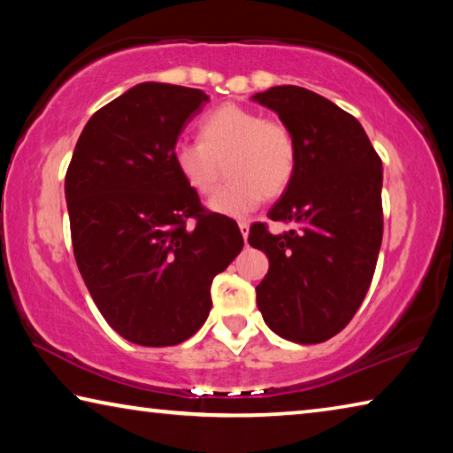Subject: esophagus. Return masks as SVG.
Masks as SVG:
<instances>
[{
  "mask_svg": "<svg viewBox=\"0 0 453 453\" xmlns=\"http://www.w3.org/2000/svg\"><path fill=\"white\" fill-rule=\"evenodd\" d=\"M240 232H242L243 240H248V235H250V224H248V221H240Z\"/></svg>",
  "mask_w": 453,
  "mask_h": 453,
  "instance_id": "34e87169",
  "label": "esophagus"
}]
</instances>
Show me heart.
Returning a JSON list of instances; mask_svg holds the SVG:
<instances>
[{"mask_svg":"<svg viewBox=\"0 0 453 453\" xmlns=\"http://www.w3.org/2000/svg\"><path fill=\"white\" fill-rule=\"evenodd\" d=\"M173 165L194 194H216L224 165L234 181L210 202L219 216L245 218L264 197L280 196L296 170V142L278 119L248 107L226 104L199 124V142H178Z\"/></svg>","mask_w":453,"mask_h":453,"instance_id":"1","label":"heart"}]
</instances>
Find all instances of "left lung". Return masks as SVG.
<instances>
[{
    "mask_svg": "<svg viewBox=\"0 0 453 453\" xmlns=\"http://www.w3.org/2000/svg\"><path fill=\"white\" fill-rule=\"evenodd\" d=\"M251 99L278 113L296 142L294 175L267 213L296 227H250V245L270 259L257 308L283 340L321 343L370 289L383 234L381 159L354 116L310 89L275 86Z\"/></svg>",
    "mask_w": 453,
    "mask_h": 453,
    "instance_id": "8db88e82",
    "label": "left lung"
}]
</instances>
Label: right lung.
I'll list each match as a JSON object with an SVG mask.
<instances>
[{
    "instance_id": "obj_1",
    "label": "right lung",
    "mask_w": 453,
    "mask_h": 453,
    "mask_svg": "<svg viewBox=\"0 0 453 453\" xmlns=\"http://www.w3.org/2000/svg\"><path fill=\"white\" fill-rule=\"evenodd\" d=\"M208 102L202 89L137 83L91 116L67 167L80 273L107 324L137 346L194 335L213 278L243 248L235 221L205 213L173 165V145Z\"/></svg>"
}]
</instances>
